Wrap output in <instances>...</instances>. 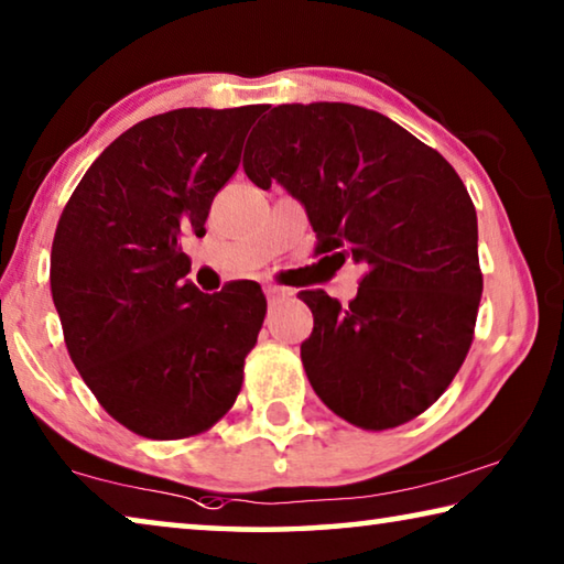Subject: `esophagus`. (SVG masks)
I'll use <instances>...</instances> for the list:
<instances>
[{
    "mask_svg": "<svg viewBox=\"0 0 564 564\" xmlns=\"http://www.w3.org/2000/svg\"><path fill=\"white\" fill-rule=\"evenodd\" d=\"M265 296H268V299L281 296V289H275V285H265Z\"/></svg>",
    "mask_w": 564,
    "mask_h": 564,
    "instance_id": "34e87169",
    "label": "esophagus"
}]
</instances>
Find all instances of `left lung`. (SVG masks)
Segmentation results:
<instances>
[{
	"label": "left lung",
	"instance_id": "left-lung-1",
	"mask_svg": "<svg viewBox=\"0 0 564 564\" xmlns=\"http://www.w3.org/2000/svg\"><path fill=\"white\" fill-rule=\"evenodd\" d=\"M246 175L303 203L316 253L364 263L348 306L301 291V361L324 404L366 432L416 419L457 377L481 301L477 210L454 167L381 112L279 105L250 132ZM328 258V256H326Z\"/></svg>",
	"mask_w": 564,
	"mask_h": 564
}]
</instances>
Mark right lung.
<instances>
[{"label":"right lung","instance_id":"1","mask_svg":"<svg viewBox=\"0 0 564 564\" xmlns=\"http://www.w3.org/2000/svg\"><path fill=\"white\" fill-rule=\"evenodd\" d=\"M258 115L261 105L183 107L132 124L59 216L50 289L69 359L107 414L145 440L208 432L243 387L265 318L261 285L198 291L183 238L205 236Z\"/></svg>","mask_w":564,"mask_h":564}]
</instances>
